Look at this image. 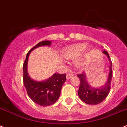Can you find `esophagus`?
<instances>
[{
    "label": "esophagus",
    "mask_w": 127,
    "mask_h": 127,
    "mask_svg": "<svg viewBox=\"0 0 127 127\" xmlns=\"http://www.w3.org/2000/svg\"><path fill=\"white\" fill-rule=\"evenodd\" d=\"M73 76V74H72V72H69V73L67 74V75H66V79H71V77H72Z\"/></svg>",
    "instance_id": "34e87169"
}]
</instances>
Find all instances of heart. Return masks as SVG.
I'll use <instances>...</instances> for the list:
<instances>
[{
	"label": "heart",
	"instance_id": "heart-1",
	"mask_svg": "<svg viewBox=\"0 0 127 127\" xmlns=\"http://www.w3.org/2000/svg\"><path fill=\"white\" fill-rule=\"evenodd\" d=\"M86 44L80 43L67 48L63 51V56L65 58L70 60L76 59L75 61L76 67L78 68H82L84 65L85 60L81 56L86 49Z\"/></svg>",
	"mask_w": 127,
	"mask_h": 127
}]
</instances>
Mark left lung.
Instances as JSON below:
<instances>
[{
  "instance_id": "8db88e82",
  "label": "left lung",
  "mask_w": 127,
  "mask_h": 127,
  "mask_svg": "<svg viewBox=\"0 0 127 127\" xmlns=\"http://www.w3.org/2000/svg\"><path fill=\"white\" fill-rule=\"evenodd\" d=\"M102 53L107 56L110 62L109 76L104 85L100 87H94L87 82L86 72H84L83 73L77 75L80 80L79 88L78 91L79 97L84 102L90 105H96L101 103L107 97L110 89V84L112 77V61L107 51L104 50Z\"/></svg>"
}]
</instances>
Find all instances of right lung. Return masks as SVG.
Returning <instances> with one entry per match:
<instances>
[{"mask_svg": "<svg viewBox=\"0 0 127 127\" xmlns=\"http://www.w3.org/2000/svg\"><path fill=\"white\" fill-rule=\"evenodd\" d=\"M51 43V41L48 40L38 43L28 51L23 66V84L28 96L34 102L43 107L52 105L59 99L62 86L66 80V74L55 73L45 81H37L32 79L29 76L27 64L31 51L40 46H50Z\"/></svg>", "mask_w": 127, "mask_h": 127, "instance_id": "add662e5", "label": "right lung"}]
</instances>
